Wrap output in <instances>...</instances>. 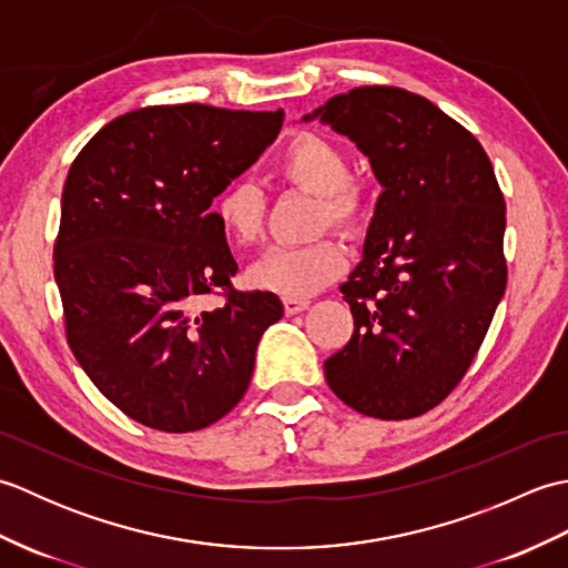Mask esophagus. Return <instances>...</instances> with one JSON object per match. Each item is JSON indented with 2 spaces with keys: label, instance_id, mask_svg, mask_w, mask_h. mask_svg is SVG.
I'll return each instance as SVG.
<instances>
[{
  "label": "esophagus",
  "instance_id": "obj_1",
  "mask_svg": "<svg viewBox=\"0 0 568 568\" xmlns=\"http://www.w3.org/2000/svg\"><path fill=\"white\" fill-rule=\"evenodd\" d=\"M285 305V315H300V312H305L310 307V300H297V297H285L283 300Z\"/></svg>",
  "mask_w": 568,
  "mask_h": 568
}]
</instances>
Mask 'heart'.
I'll return each mask as SVG.
<instances>
[{
  "label": "heart",
  "mask_w": 568,
  "mask_h": 568,
  "mask_svg": "<svg viewBox=\"0 0 568 568\" xmlns=\"http://www.w3.org/2000/svg\"><path fill=\"white\" fill-rule=\"evenodd\" d=\"M277 175L287 185L317 195V224L322 229L329 224L356 229L364 220L366 192L352 178V163H348L346 151L329 136L300 131L277 161ZM212 214L222 234L234 246L246 248L263 239L268 204L256 185L246 180H234L214 197ZM344 268V246L336 239L324 236L305 246L268 248L251 265L248 281L261 291L305 300L329 285Z\"/></svg>",
  "instance_id": "obj_1"
}]
</instances>
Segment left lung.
<instances>
[{
	"mask_svg": "<svg viewBox=\"0 0 568 568\" xmlns=\"http://www.w3.org/2000/svg\"><path fill=\"white\" fill-rule=\"evenodd\" d=\"M312 116L352 139L383 185L342 285L354 334L324 376L361 415H425L466 376L508 283L496 173L468 129L403 88H354Z\"/></svg>",
	"mask_w": 568,
	"mask_h": 568,
	"instance_id": "1",
	"label": "left lung"
}]
</instances>
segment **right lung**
<instances>
[{"label": "right lung", "mask_w": 568, "mask_h": 568, "mask_svg": "<svg viewBox=\"0 0 568 568\" xmlns=\"http://www.w3.org/2000/svg\"><path fill=\"white\" fill-rule=\"evenodd\" d=\"M283 110L200 102L116 116L72 161L53 273L65 336L98 390L161 432L214 425L244 397L273 293H241L212 200L256 163ZM204 294L223 303L196 305Z\"/></svg>", "instance_id": "add662e5"}]
</instances>
